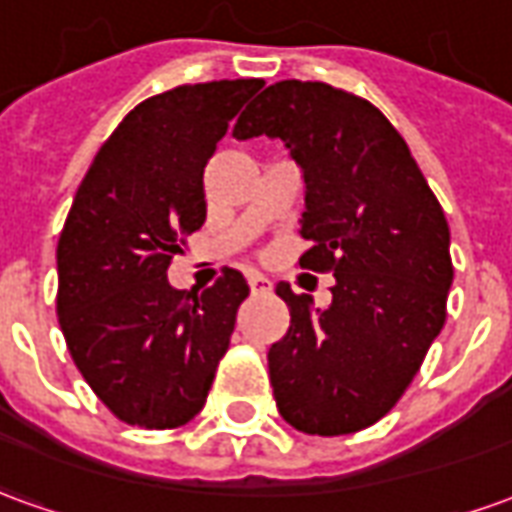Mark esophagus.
I'll return each instance as SVG.
<instances>
[{
	"label": "esophagus",
	"instance_id": "esophagus-1",
	"mask_svg": "<svg viewBox=\"0 0 512 512\" xmlns=\"http://www.w3.org/2000/svg\"><path fill=\"white\" fill-rule=\"evenodd\" d=\"M246 279H249V288H252V293H266V290H271V279L263 277V274H257V271H249Z\"/></svg>",
	"mask_w": 512,
	"mask_h": 512
}]
</instances>
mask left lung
Listing matches in <instances>:
<instances>
[{
	"label": "left lung",
	"mask_w": 512,
	"mask_h": 512,
	"mask_svg": "<svg viewBox=\"0 0 512 512\" xmlns=\"http://www.w3.org/2000/svg\"><path fill=\"white\" fill-rule=\"evenodd\" d=\"M282 139L304 172L301 268L332 271L312 310L279 282L288 334L268 348L285 422L310 436L370 428L417 376L447 318L450 227L436 194L376 106L323 82H277L246 106L235 139Z\"/></svg>",
	"instance_id": "8db88e82"
}]
</instances>
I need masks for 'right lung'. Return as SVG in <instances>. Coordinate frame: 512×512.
Here are the masks:
<instances>
[{
    "mask_svg": "<svg viewBox=\"0 0 512 512\" xmlns=\"http://www.w3.org/2000/svg\"><path fill=\"white\" fill-rule=\"evenodd\" d=\"M263 79L183 84L134 106L73 197L57 244V315L84 381L117 419L186 425L205 406L235 312L241 271L202 293L169 285L183 238L205 222L202 175Z\"/></svg>",
    "mask_w": 512,
    "mask_h": 512,
    "instance_id": "add662e5",
    "label": "right lung"
}]
</instances>
